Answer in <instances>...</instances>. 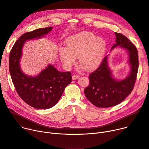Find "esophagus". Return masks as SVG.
Instances as JSON below:
<instances>
[{"mask_svg": "<svg viewBox=\"0 0 149 149\" xmlns=\"http://www.w3.org/2000/svg\"><path fill=\"white\" fill-rule=\"evenodd\" d=\"M72 79L73 80H76V79H77V78H79V76L78 75H75V74H74L73 75H72Z\"/></svg>", "mask_w": 149, "mask_h": 149, "instance_id": "34e87169", "label": "esophagus"}]
</instances>
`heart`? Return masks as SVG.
Here are the masks:
<instances>
[{
	"mask_svg": "<svg viewBox=\"0 0 149 149\" xmlns=\"http://www.w3.org/2000/svg\"><path fill=\"white\" fill-rule=\"evenodd\" d=\"M67 47H61L58 55L66 68H70L76 62L86 70L91 71L101 64L107 49V42L104 39L97 38L92 32H81L69 38Z\"/></svg>",
	"mask_w": 149,
	"mask_h": 149,
	"instance_id": "obj_1",
	"label": "heart"
}]
</instances>
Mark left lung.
<instances>
[{"label":"left lung","instance_id":"1","mask_svg":"<svg viewBox=\"0 0 149 149\" xmlns=\"http://www.w3.org/2000/svg\"><path fill=\"white\" fill-rule=\"evenodd\" d=\"M116 46L126 49L129 53V63L131 71L127 77L123 80H117L112 76L108 66L107 56L101 65L88 76L89 84L84 88V94L87 100L97 107L107 108L120 104L130 95L134 87L138 69V54L135 45L126 36L115 32Z\"/></svg>","mask_w":149,"mask_h":149}]
</instances>
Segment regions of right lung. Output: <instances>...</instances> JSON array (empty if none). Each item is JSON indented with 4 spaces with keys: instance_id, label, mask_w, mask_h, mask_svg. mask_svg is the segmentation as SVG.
Here are the masks:
<instances>
[{
    "instance_id": "obj_1",
    "label": "right lung",
    "mask_w": 149,
    "mask_h": 149,
    "mask_svg": "<svg viewBox=\"0 0 149 149\" xmlns=\"http://www.w3.org/2000/svg\"><path fill=\"white\" fill-rule=\"evenodd\" d=\"M52 28L38 29L24 33L17 40L9 54V72L15 90L24 102L36 109H48L56 105L65 87L72 81L70 72H60L51 65L36 77L24 74L19 66L22 47L26 41L41 38Z\"/></svg>"
}]
</instances>
